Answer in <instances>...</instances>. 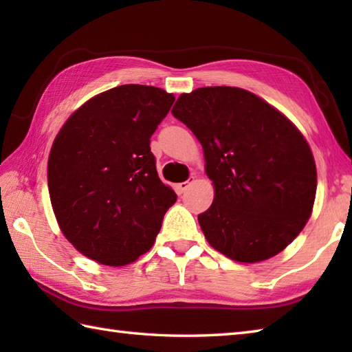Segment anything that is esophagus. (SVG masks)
Masks as SVG:
<instances>
[{
	"label": "esophagus",
	"instance_id": "obj_1",
	"mask_svg": "<svg viewBox=\"0 0 352 352\" xmlns=\"http://www.w3.org/2000/svg\"><path fill=\"white\" fill-rule=\"evenodd\" d=\"M192 183H193V177H190V178H189V180H188V182H183V183H178V184H177V189H178V190H180V192H182V193H183V192H186V189H188V188H189V186H190V184H192Z\"/></svg>",
	"mask_w": 352,
	"mask_h": 352
}]
</instances>
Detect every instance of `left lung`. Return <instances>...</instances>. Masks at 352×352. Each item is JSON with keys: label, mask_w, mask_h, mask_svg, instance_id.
Returning a JSON list of instances; mask_svg holds the SVG:
<instances>
[{"label": "left lung", "mask_w": 352, "mask_h": 352, "mask_svg": "<svg viewBox=\"0 0 352 352\" xmlns=\"http://www.w3.org/2000/svg\"><path fill=\"white\" fill-rule=\"evenodd\" d=\"M201 142L214 186L201 230L216 251L242 263L281 252L301 233L316 197L311 149L289 119L241 87H199L172 109Z\"/></svg>", "instance_id": "obj_1"}]
</instances>
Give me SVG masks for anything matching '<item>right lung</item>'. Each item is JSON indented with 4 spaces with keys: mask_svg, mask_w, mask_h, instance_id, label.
Segmentation results:
<instances>
[{
    "mask_svg": "<svg viewBox=\"0 0 352 352\" xmlns=\"http://www.w3.org/2000/svg\"><path fill=\"white\" fill-rule=\"evenodd\" d=\"M174 101L154 86H118L58 131L48 159L51 206L83 256L124 266L153 246L177 195L157 174L149 139Z\"/></svg>",
    "mask_w": 352,
    "mask_h": 352,
    "instance_id": "1",
    "label": "right lung"
}]
</instances>
